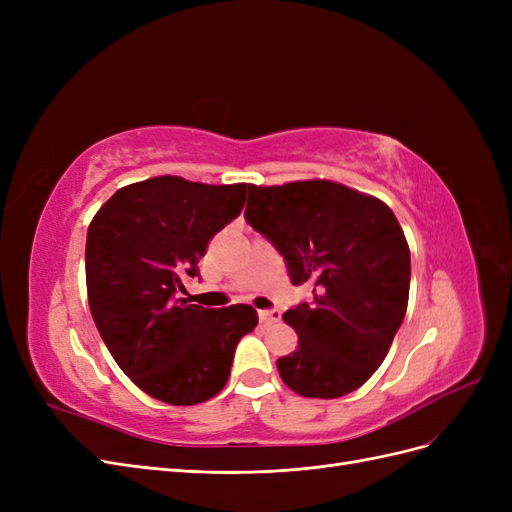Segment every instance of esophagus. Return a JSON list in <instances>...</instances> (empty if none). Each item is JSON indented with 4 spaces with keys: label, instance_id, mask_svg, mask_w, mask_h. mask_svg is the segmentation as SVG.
<instances>
[{
    "label": "esophagus",
    "instance_id": "34e87169",
    "mask_svg": "<svg viewBox=\"0 0 512 512\" xmlns=\"http://www.w3.org/2000/svg\"><path fill=\"white\" fill-rule=\"evenodd\" d=\"M258 318L265 324H273V322H280L282 312H280V309H260Z\"/></svg>",
    "mask_w": 512,
    "mask_h": 512
}]
</instances>
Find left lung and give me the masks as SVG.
I'll return each mask as SVG.
<instances>
[{"mask_svg": "<svg viewBox=\"0 0 512 512\" xmlns=\"http://www.w3.org/2000/svg\"><path fill=\"white\" fill-rule=\"evenodd\" d=\"M245 220L286 260L314 301L288 309L299 348L277 359L288 389L335 399L363 386L401 327L410 292V247L380 198L327 179L247 185Z\"/></svg>", "mask_w": 512, "mask_h": 512, "instance_id": "left-lung-1", "label": "left lung"}]
</instances>
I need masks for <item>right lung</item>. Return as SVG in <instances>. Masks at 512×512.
<instances>
[{
    "label": "right lung",
    "mask_w": 512,
    "mask_h": 512,
    "mask_svg": "<svg viewBox=\"0 0 512 512\" xmlns=\"http://www.w3.org/2000/svg\"><path fill=\"white\" fill-rule=\"evenodd\" d=\"M245 188L153 177L117 190L89 224L91 316L123 374L164 404L218 395L239 339L258 324L252 305L209 309L177 299L215 232L241 213Z\"/></svg>",
    "instance_id": "right-lung-1"
}]
</instances>
